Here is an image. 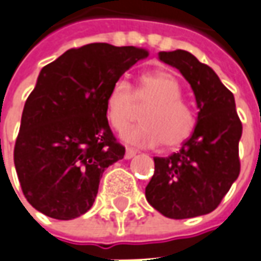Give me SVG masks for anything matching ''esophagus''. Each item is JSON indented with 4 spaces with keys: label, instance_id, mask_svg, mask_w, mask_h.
Here are the masks:
<instances>
[{
    "label": "esophagus",
    "instance_id": "obj_1",
    "mask_svg": "<svg viewBox=\"0 0 261 261\" xmlns=\"http://www.w3.org/2000/svg\"><path fill=\"white\" fill-rule=\"evenodd\" d=\"M136 153H137L136 150H133V148H130V147H127V150H125V155H124V157H125L127 160H130V159H133V157L136 155Z\"/></svg>",
    "mask_w": 261,
    "mask_h": 261
}]
</instances>
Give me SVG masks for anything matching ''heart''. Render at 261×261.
<instances>
[{
  "instance_id": "heart-1",
  "label": "heart",
  "mask_w": 261,
  "mask_h": 261,
  "mask_svg": "<svg viewBox=\"0 0 261 261\" xmlns=\"http://www.w3.org/2000/svg\"><path fill=\"white\" fill-rule=\"evenodd\" d=\"M181 97L180 83L167 71L144 74L134 90L125 80H117L107 94L106 116L114 130L123 131L138 110L145 108L143 124L125 131L124 140L141 147L163 143L166 148H175L190 137L196 125L194 113Z\"/></svg>"
}]
</instances>
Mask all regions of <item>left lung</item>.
<instances>
[{
    "mask_svg": "<svg viewBox=\"0 0 261 261\" xmlns=\"http://www.w3.org/2000/svg\"><path fill=\"white\" fill-rule=\"evenodd\" d=\"M159 58L189 81L198 114L193 134L177 153L154 157L145 198L168 219H191L216 210L237 180L243 125L234 95L208 65L184 49L161 51Z\"/></svg>",
    "mask_w": 261,
    "mask_h": 261,
    "instance_id": "1",
    "label": "left lung"
}]
</instances>
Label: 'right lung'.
<instances>
[{"instance_id":"obj_1","label":"right lung","mask_w":261,"mask_h":261,"mask_svg":"<svg viewBox=\"0 0 261 261\" xmlns=\"http://www.w3.org/2000/svg\"><path fill=\"white\" fill-rule=\"evenodd\" d=\"M147 56L143 48L94 42L42 68L14 147L21 190L34 208L57 220L91 208L104 170L125 153L108 125L107 94Z\"/></svg>"}]
</instances>
